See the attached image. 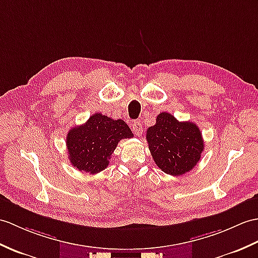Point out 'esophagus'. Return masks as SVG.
I'll return each mask as SVG.
<instances>
[{"label": "esophagus", "mask_w": 258, "mask_h": 258, "mask_svg": "<svg viewBox=\"0 0 258 258\" xmlns=\"http://www.w3.org/2000/svg\"><path fill=\"white\" fill-rule=\"evenodd\" d=\"M131 127H132V131L134 132L135 135L141 136L143 134V126H142V123L140 121H134Z\"/></svg>", "instance_id": "obj_1"}]
</instances>
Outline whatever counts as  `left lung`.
I'll return each mask as SVG.
<instances>
[{
    "mask_svg": "<svg viewBox=\"0 0 258 258\" xmlns=\"http://www.w3.org/2000/svg\"><path fill=\"white\" fill-rule=\"evenodd\" d=\"M146 140L155 163L164 172L180 176L194 169L205 148L199 127L192 122H179L170 113L158 114L148 127Z\"/></svg>",
    "mask_w": 258,
    "mask_h": 258,
    "instance_id": "8db88e82",
    "label": "left lung"
}]
</instances>
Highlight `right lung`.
<instances>
[{
	"label": "right lung",
	"mask_w": 258,
	"mask_h": 258,
	"mask_svg": "<svg viewBox=\"0 0 258 258\" xmlns=\"http://www.w3.org/2000/svg\"><path fill=\"white\" fill-rule=\"evenodd\" d=\"M131 137L133 133L123 119L95 113L85 124L69 131L66 144L70 163L80 171L94 175L106 168L117 143Z\"/></svg>",
	"instance_id": "right-lung-1"
}]
</instances>
